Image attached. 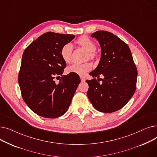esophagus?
<instances>
[{"instance_id": "1", "label": "esophagus", "mask_w": 157, "mask_h": 157, "mask_svg": "<svg viewBox=\"0 0 157 157\" xmlns=\"http://www.w3.org/2000/svg\"><path fill=\"white\" fill-rule=\"evenodd\" d=\"M80 78H81V81H82V82H84V81H85V77H83V76H80Z\"/></svg>"}]
</instances>
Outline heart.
<instances>
[{"instance_id": "obj_1", "label": "heart", "mask_w": 157, "mask_h": 157, "mask_svg": "<svg viewBox=\"0 0 157 157\" xmlns=\"http://www.w3.org/2000/svg\"><path fill=\"white\" fill-rule=\"evenodd\" d=\"M79 46L87 52L86 59L95 60L97 58L95 53L96 44L92 40L86 36H82L78 39L77 41ZM73 48L71 44L67 43L64 44L60 49V55L62 60L67 63L71 62L72 59V54ZM92 69V64L90 62H85L83 63H73L67 67V71L68 73L75 74L79 76H83L84 74L91 71Z\"/></svg>"}]
</instances>
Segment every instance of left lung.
Segmentation results:
<instances>
[{"label":"left lung","mask_w":157,"mask_h":157,"mask_svg":"<svg viewBox=\"0 0 157 157\" xmlns=\"http://www.w3.org/2000/svg\"><path fill=\"white\" fill-rule=\"evenodd\" d=\"M91 37L99 43L101 57L97 68L89 74L94 78L86 81L89 86L88 97L98 111H117L125 105L135 93L137 76L136 64L128 46L117 36L98 30ZM100 75L105 77L100 79L102 84L94 78H99Z\"/></svg>","instance_id":"obj_1"}]
</instances>
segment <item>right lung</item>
I'll use <instances>...</instances> for the list:
<instances>
[{"mask_svg":"<svg viewBox=\"0 0 157 157\" xmlns=\"http://www.w3.org/2000/svg\"><path fill=\"white\" fill-rule=\"evenodd\" d=\"M74 35L48 32L29 45L23 53L18 83L23 101L40 117L55 118L67 111L80 78L69 73L62 76L66 63L61 48ZM62 76L59 84L55 77Z\"/></svg>","mask_w":157,"mask_h":157,"instance_id":"add662e5","label":"right lung"}]
</instances>
